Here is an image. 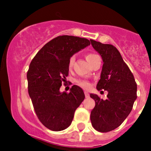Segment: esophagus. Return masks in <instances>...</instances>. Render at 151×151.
<instances>
[{
  "instance_id": "obj_1",
  "label": "esophagus",
  "mask_w": 151,
  "mask_h": 151,
  "mask_svg": "<svg viewBox=\"0 0 151 151\" xmlns=\"http://www.w3.org/2000/svg\"><path fill=\"white\" fill-rule=\"evenodd\" d=\"M85 98H89L90 95L87 91H85Z\"/></svg>"
}]
</instances>
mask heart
Returning <instances> with one entry per match:
<instances>
[{"instance_id":"heart-1","label":"heart","mask_w":151,"mask_h":151,"mask_svg":"<svg viewBox=\"0 0 151 151\" xmlns=\"http://www.w3.org/2000/svg\"><path fill=\"white\" fill-rule=\"evenodd\" d=\"M98 57L99 55H97L96 54H94V53H92V52H88L85 55V58H86L87 61H88L90 64H91L92 62ZM74 56H72V57L70 58L69 60H68V68H72L73 65H74ZM76 83H77L78 85H80V87H82V88H85V89H88V88H89L90 87H91V84H90L88 81H86V80H79L76 81Z\"/></svg>"}]
</instances>
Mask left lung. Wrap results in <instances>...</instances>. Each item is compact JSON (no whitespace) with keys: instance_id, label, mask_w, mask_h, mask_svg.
<instances>
[{"instance_id":"obj_1","label":"left lung","mask_w":151,"mask_h":151,"mask_svg":"<svg viewBox=\"0 0 151 151\" xmlns=\"http://www.w3.org/2000/svg\"><path fill=\"white\" fill-rule=\"evenodd\" d=\"M91 42L104 62L97 90L108 91L106 100L90 94L96 103L91 112V121L96 131L108 132L121 126L129 115L137 97V87L133 74L116 47L93 39Z\"/></svg>"}]
</instances>
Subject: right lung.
I'll return each mask as SVG.
<instances>
[{"label": "right lung", "mask_w": 151, "mask_h": 151, "mask_svg": "<svg viewBox=\"0 0 151 151\" xmlns=\"http://www.w3.org/2000/svg\"><path fill=\"white\" fill-rule=\"evenodd\" d=\"M85 38L59 36L47 42L31 60L27 72L28 93L40 122L55 132L71 125L74 112L85 99L81 88L60 92L68 75L69 58L90 45Z\"/></svg>", "instance_id": "add662e5"}]
</instances>
